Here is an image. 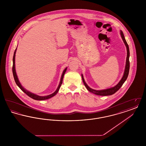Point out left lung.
Returning <instances> with one entry per match:
<instances>
[{"mask_svg":"<svg viewBox=\"0 0 146 146\" xmlns=\"http://www.w3.org/2000/svg\"><path fill=\"white\" fill-rule=\"evenodd\" d=\"M120 35L121 36L123 39V40L125 44V46L126 47L127 49V57H126V65H125V70H124V75L122 77L121 79L120 80V82L118 83L117 85H116L115 86L110 88V89H105V90H94L90 88L86 83H85L84 79L83 74H82V79H83V82L85 86V87L86 88V89H88V90L90 92H92L95 95H100V96H108V95H111L114 94H115L117 91L121 87V86L123 85V84L124 83L125 80H126L128 75H129V69H130V62H129V56H130V51H129V45L127 43V42L125 40V37L124 34L123 33V32L121 31H120Z\"/></svg>","mask_w":146,"mask_h":146,"instance_id":"1","label":"left lung"}]
</instances>
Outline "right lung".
Wrapping results in <instances>:
<instances>
[{
  "instance_id": "1",
  "label": "right lung",
  "mask_w": 146,
  "mask_h": 146,
  "mask_svg": "<svg viewBox=\"0 0 146 146\" xmlns=\"http://www.w3.org/2000/svg\"><path fill=\"white\" fill-rule=\"evenodd\" d=\"M16 49L15 50V52H14V56H13V76H14V79H15V81L16 82V84H17V85L21 89V90L23 91L26 94H27L28 95L29 97H31L32 98L35 100H47V99H49L51 97H53L55 95H56V94L58 92V91L59 90L62 84L63 78V76L64 75V73H66V70H67V68H66L63 72L61 76V80H60V84L58 85V86L57 88V89H56V90L52 93V94L51 95H49L48 96H38L37 95H35V94H33L29 91L27 90L26 89H25L23 87H22V86L21 85V84L20 83L19 80V79L17 78V74H16V70H15V54H16Z\"/></svg>"
}]
</instances>
